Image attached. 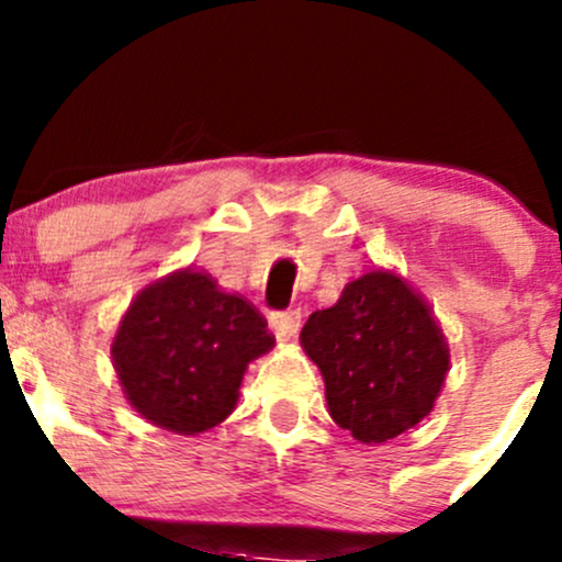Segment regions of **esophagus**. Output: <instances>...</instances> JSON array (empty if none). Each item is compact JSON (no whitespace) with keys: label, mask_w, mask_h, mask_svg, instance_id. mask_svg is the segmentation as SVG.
<instances>
[{"label":"esophagus","mask_w":562,"mask_h":562,"mask_svg":"<svg viewBox=\"0 0 562 562\" xmlns=\"http://www.w3.org/2000/svg\"><path fill=\"white\" fill-rule=\"evenodd\" d=\"M269 325H271V330H274L277 341H282V344L293 341L295 333H299V328H301V312L291 310V312L271 314Z\"/></svg>","instance_id":"esophagus-1"}]
</instances>
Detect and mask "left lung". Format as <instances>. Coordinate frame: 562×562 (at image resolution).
<instances>
[{"instance_id": "1", "label": "left lung", "mask_w": 562, "mask_h": 562, "mask_svg": "<svg viewBox=\"0 0 562 562\" xmlns=\"http://www.w3.org/2000/svg\"><path fill=\"white\" fill-rule=\"evenodd\" d=\"M301 347L323 373L330 418L366 446L424 422L451 368L427 299L390 269L347 282L336 304L306 319Z\"/></svg>"}]
</instances>
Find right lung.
I'll list each match as a JSON object with an SVG mask.
<instances>
[{"mask_svg":"<svg viewBox=\"0 0 562 562\" xmlns=\"http://www.w3.org/2000/svg\"><path fill=\"white\" fill-rule=\"evenodd\" d=\"M274 347L267 319L205 269L149 282L122 314L111 362L140 418L176 435H202L237 408L248 366Z\"/></svg>","mask_w":562,"mask_h":562,"instance_id":"1","label":"right lung"}]
</instances>
